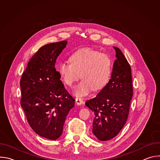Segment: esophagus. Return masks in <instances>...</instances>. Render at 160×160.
Returning <instances> with one entry per match:
<instances>
[{
  "instance_id": "esophagus-1",
  "label": "esophagus",
  "mask_w": 160,
  "mask_h": 160,
  "mask_svg": "<svg viewBox=\"0 0 160 160\" xmlns=\"http://www.w3.org/2000/svg\"><path fill=\"white\" fill-rule=\"evenodd\" d=\"M75 102L78 105H81L83 103V100H82V99H81L80 98H77L75 99Z\"/></svg>"
}]
</instances>
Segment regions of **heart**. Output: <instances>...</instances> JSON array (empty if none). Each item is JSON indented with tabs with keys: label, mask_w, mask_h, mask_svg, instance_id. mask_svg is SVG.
<instances>
[{
	"label": "heart",
	"mask_w": 160,
	"mask_h": 160,
	"mask_svg": "<svg viewBox=\"0 0 160 160\" xmlns=\"http://www.w3.org/2000/svg\"><path fill=\"white\" fill-rule=\"evenodd\" d=\"M71 63L62 62L59 66V73L62 80L72 86L79 78L82 80L74 87L73 93L83 96L92 88L97 91L108 82L112 69V62L106 54L91 49H82L73 53Z\"/></svg>",
	"instance_id": "heart-1"
}]
</instances>
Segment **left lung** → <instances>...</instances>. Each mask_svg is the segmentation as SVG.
I'll use <instances>...</instances> for the list:
<instances>
[{
  "label": "left lung",
  "instance_id": "1",
  "mask_svg": "<svg viewBox=\"0 0 160 160\" xmlns=\"http://www.w3.org/2000/svg\"><path fill=\"white\" fill-rule=\"evenodd\" d=\"M108 83L98 95L85 102L94 114L92 132L101 141L116 137L124 127L133 96L131 68L118 48Z\"/></svg>",
  "mask_w": 160,
  "mask_h": 160
}]
</instances>
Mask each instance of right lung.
Masks as SVG:
<instances>
[{"instance_id":"right-lung-1","label":"right lung","mask_w":160,"mask_h":160,"mask_svg":"<svg viewBox=\"0 0 160 160\" xmlns=\"http://www.w3.org/2000/svg\"><path fill=\"white\" fill-rule=\"evenodd\" d=\"M66 40L43 45L31 58L20 80L21 106L33 131L52 141L62 135L75 100L67 92L56 71V59Z\"/></svg>"}]
</instances>
